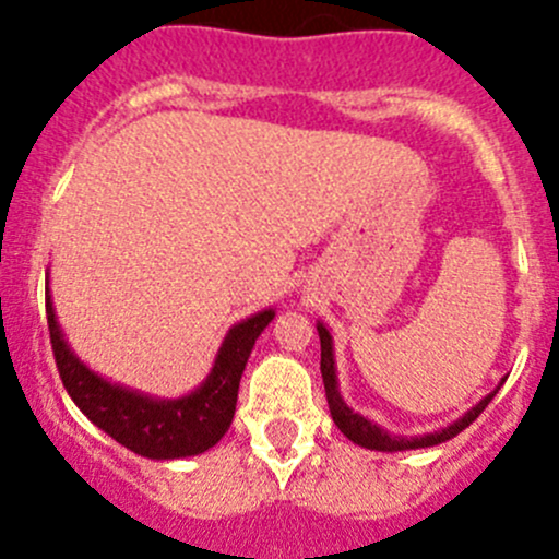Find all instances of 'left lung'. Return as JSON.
I'll use <instances>...</instances> for the list:
<instances>
[{
  "label": "left lung",
  "instance_id": "obj_1",
  "mask_svg": "<svg viewBox=\"0 0 559 559\" xmlns=\"http://www.w3.org/2000/svg\"><path fill=\"white\" fill-rule=\"evenodd\" d=\"M316 330H319V341H321V379H324V392H326V403H330L332 421H335V425L341 427V432L348 438V441L359 443V447H365V449H376V452H405V449L436 447V443L449 441V438H454L456 432H462V430H465V427H471L473 421L478 419V414H481V411L487 408L489 400H492L495 394H498V389H495V392L487 394V397H484L481 403L476 405V408L467 411V414L462 416L460 421L449 425L447 430H438V432H430V436H419V438L389 436L386 430L376 427L373 421H368V419H365V416L354 414V411L348 408L346 403H343L341 392H337V381H335L332 337H330V332H326L324 324H319V326H316Z\"/></svg>",
  "mask_w": 559,
  "mask_h": 559
}]
</instances>
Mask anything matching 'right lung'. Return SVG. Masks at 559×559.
Returning <instances> with one entry per match:
<instances>
[{
    "mask_svg": "<svg viewBox=\"0 0 559 559\" xmlns=\"http://www.w3.org/2000/svg\"><path fill=\"white\" fill-rule=\"evenodd\" d=\"M50 348L61 384L78 408L105 430L112 441L151 460H178L216 447L229 430L238 403L240 376L259 332L273 321L275 311H262L229 330L207 381L194 394L180 400H154L129 389L112 386L94 376L67 348L56 324L53 302L45 297Z\"/></svg>",
    "mask_w": 559,
    "mask_h": 559,
    "instance_id": "1",
    "label": "right lung"
}]
</instances>
